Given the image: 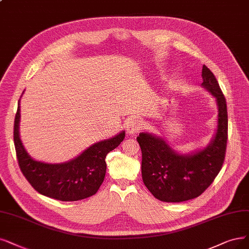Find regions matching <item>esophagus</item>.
<instances>
[{
    "instance_id": "34e87169",
    "label": "esophagus",
    "mask_w": 249,
    "mask_h": 249,
    "mask_svg": "<svg viewBox=\"0 0 249 249\" xmlns=\"http://www.w3.org/2000/svg\"><path fill=\"white\" fill-rule=\"evenodd\" d=\"M142 127L143 124L141 121H139V120H132V121H130L127 125V133L130 135L135 134L140 130H142Z\"/></svg>"
}]
</instances>
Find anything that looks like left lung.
<instances>
[{"mask_svg":"<svg viewBox=\"0 0 249 249\" xmlns=\"http://www.w3.org/2000/svg\"><path fill=\"white\" fill-rule=\"evenodd\" d=\"M201 86L215 98L217 127L204 149L191 154L174 151L163 137L142 132L136 137L142 149V176L144 186L163 202H182L197 198L222 169L228 139L226 98L216 78L206 66L202 68Z\"/></svg>","mask_w":249,"mask_h":249,"instance_id":"8db88e82","label":"left lung"}]
</instances>
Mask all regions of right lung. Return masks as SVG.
Masks as SVG:
<instances>
[{
	"mask_svg": "<svg viewBox=\"0 0 249 249\" xmlns=\"http://www.w3.org/2000/svg\"><path fill=\"white\" fill-rule=\"evenodd\" d=\"M19 103L20 100L14 121V144L20 170L32 187L44 196L60 201H78L96 194L106 177L107 155L123 142L125 131L95 142L68 162L36 161L26 152L20 140Z\"/></svg>",
	"mask_w": 249,
	"mask_h": 249,
	"instance_id": "right-lung-1",
	"label": "right lung"
}]
</instances>
